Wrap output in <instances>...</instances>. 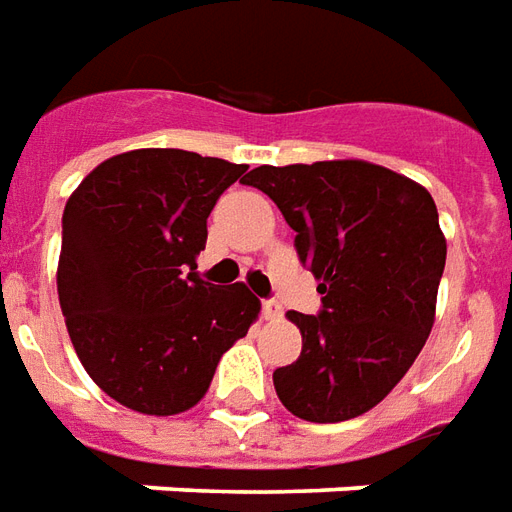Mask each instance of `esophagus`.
Here are the masks:
<instances>
[{
    "label": "esophagus",
    "instance_id": "esophagus-1",
    "mask_svg": "<svg viewBox=\"0 0 512 512\" xmlns=\"http://www.w3.org/2000/svg\"><path fill=\"white\" fill-rule=\"evenodd\" d=\"M262 311L267 320H281V317H284V306H281L275 297H267V300H262Z\"/></svg>",
    "mask_w": 512,
    "mask_h": 512
}]
</instances>
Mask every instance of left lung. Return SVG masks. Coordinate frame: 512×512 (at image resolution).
<instances>
[{
  "label": "left lung",
  "instance_id": "left-lung-1",
  "mask_svg": "<svg viewBox=\"0 0 512 512\" xmlns=\"http://www.w3.org/2000/svg\"><path fill=\"white\" fill-rule=\"evenodd\" d=\"M242 184L273 198L320 281L317 314L289 311L303 350L273 372L278 397L306 422L361 416L400 383L433 328L447 262L436 201L358 159L262 165Z\"/></svg>",
  "mask_w": 512,
  "mask_h": 512
}]
</instances>
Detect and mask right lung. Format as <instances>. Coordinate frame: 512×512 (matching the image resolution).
<instances>
[{"label":"right lung","mask_w":512,"mask_h":512,"mask_svg":"<svg viewBox=\"0 0 512 512\" xmlns=\"http://www.w3.org/2000/svg\"><path fill=\"white\" fill-rule=\"evenodd\" d=\"M248 170L181 148L101 162L68 198L57 295L93 383L148 416L192 408L259 300L195 273L206 217Z\"/></svg>","instance_id":"add662e5"}]
</instances>
